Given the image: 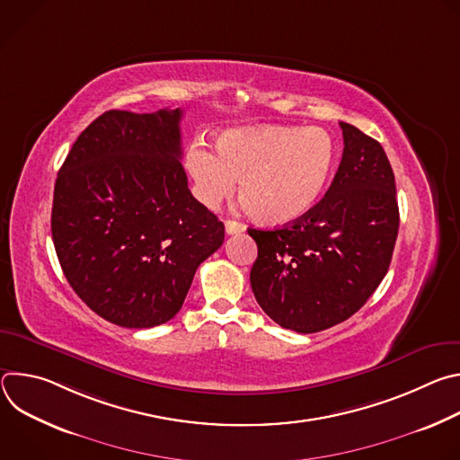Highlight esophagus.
<instances>
[{
    "mask_svg": "<svg viewBox=\"0 0 460 460\" xmlns=\"http://www.w3.org/2000/svg\"><path fill=\"white\" fill-rule=\"evenodd\" d=\"M245 231V226L236 222V220H226V233L227 234H238V233H243Z\"/></svg>",
    "mask_w": 460,
    "mask_h": 460,
    "instance_id": "esophagus-1",
    "label": "esophagus"
}]
</instances>
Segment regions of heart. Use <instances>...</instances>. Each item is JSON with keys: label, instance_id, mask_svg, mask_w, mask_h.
I'll use <instances>...</instances> for the list:
<instances>
[{"label": "heart", "instance_id": "heart-1", "mask_svg": "<svg viewBox=\"0 0 460 460\" xmlns=\"http://www.w3.org/2000/svg\"><path fill=\"white\" fill-rule=\"evenodd\" d=\"M335 155V142L322 127L261 125L226 130L217 138V155L192 144L185 165L208 208L229 199L240 180V200L258 220L286 224L320 200Z\"/></svg>", "mask_w": 460, "mask_h": 460}]
</instances>
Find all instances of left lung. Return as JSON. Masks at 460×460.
<instances>
[{"instance_id": "left-lung-1", "label": "left lung", "mask_w": 460, "mask_h": 460, "mask_svg": "<svg viewBox=\"0 0 460 460\" xmlns=\"http://www.w3.org/2000/svg\"><path fill=\"white\" fill-rule=\"evenodd\" d=\"M344 153L323 199L293 224L247 229L256 302L279 325L316 333L355 314L385 277L399 234L395 174L382 146L341 121Z\"/></svg>"}]
</instances>
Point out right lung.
I'll return each mask as SVG.
<instances>
[{
	"mask_svg": "<svg viewBox=\"0 0 460 460\" xmlns=\"http://www.w3.org/2000/svg\"><path fill=\"white\" fill-rule=\"evenodd\" d=\"M180 109L107 111L75 142L54 185L50 229L76 295L111 323L171 320L224 224L187 187Z\"/></svg>",
	"mask_w": 460,
	"mask_h": 460,
	"instance_id": "add662e5",
	"label": "right lung"
}]
</instances>
